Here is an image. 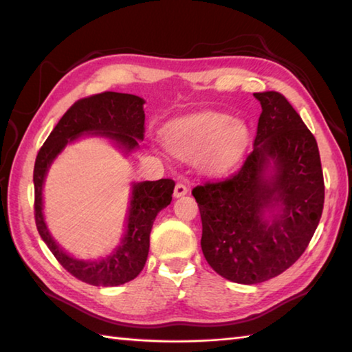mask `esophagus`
I'll return each instance as SVG.
<instances>
[{
    "label": "esophagus",
    "mask_w": 352,
    "mask_h": 352,
    "mask_svg": "<svg viewBox=\"0 0 352 352\" xmlns=\"http://www.w3.org/2000/svg\"><path fill=\"white\" fill-rule=\"evenodd\" d=\"M188 186L186 184H183V183H177L175 184V188H174V195L175 197H182V195H184V194H188Z\"/></svg>",
    "instance_id": "34e87169"
}]
</instances>
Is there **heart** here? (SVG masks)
Returning <instances> with one entry per match:
<instances>
[{
    "instance_id": "b5f03b06",
    "label": "heart",
    "mask_w": 352,
    "mask_h": 352,
    "mask_svg": "<svg viewBox=\"0 0 352 352\" xmlns=\"http://www.w3.org/2000/svg\"><path fill=\"white\" fill-rule=\"evenodd\" d=\"M250 142V127L242 119L216 111L177 118L164 130V144L182 158L199 155L208 170H225L242 157Z\"/></svg>"
}]
</instances>
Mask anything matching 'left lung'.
<instances>
[{
  "instance_id": "obj_1",
  "label": "left lung",
  "mask_w": 352,
  "mask_h": 352,
  "mask_svg": "<svg viewBox=\"0 0 352 352\" xmlns=\"http://www.w3.org/2000/svg\"><path fill=\"white\" fill-rule=\"evenodd\" d=\"M254 98L262 113L253 152L233 174L192 189L205 259L220 276L239 284L264 283L294 265L311 242L324 204L315 136L281 93ZM275 209L278 214L267 219L265 212Z\"/></svg>"
}]
</instances>
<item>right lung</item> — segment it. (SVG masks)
<instances>
[{"mask_svg":"<svg viewBox=\"0 0 352 352\" xmlns=\"http://www.w3.org/2000/svg\"><path fill=\"white\" fill-rule=\"evenodd\" d=\"M144 99L135 94L104 91L79 99L69 107L57 126L47 136L45 144L37 153L34 166V216L38 234L45 241L51 253L60 262L65 270L80 281L113 287L129 283L140 275L144 267L151 245V230L157 214L172 200L175 183L170 178L157 182L135 183L130 200L127 231L121 245L104 259L80 261L68 256L52 239L43 219V200L41 190L46 172L51 163L68 142L83 133L107 136L126 151L138 147V141L144 138Z\"/></svg>","mask_w":352,"mask_h":352,"instance_id":"add662e5","label":"right lung"}]
</instances>
